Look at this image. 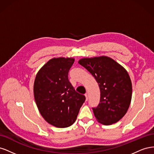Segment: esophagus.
<instances>
[{
  "instance_id": "1",
  "label": "esophagus",
  "mask_w": 154,
  "mask_h": 154,
  "mask_svg": "<svg viewBox=\"0 0 154 154\" xmlns=\"http://www.w3.org/2000/svg\"><path fill=\"white\" fill-rule=\"evenodd\" d=\"M85 97H86V101H87V100H88V94H87V93L85 94Z\"/></svg>"
}]
</instances>
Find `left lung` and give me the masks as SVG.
Instances as JSON below:
<instances>
[{
    "instance_id": "obj_1",
    "label": "left lung",
    "mask_w": 154,
    "mask_h": 154,
    "mask_svg": "<svg viewBox=\"0 0 154 154\" xmlns=\"http://www.w3.org/2000/svg\"><path fill=\"white\" fill-rule=\"evenodd\" d=\"M94 77L100 89V103L93 112L101 124L118 122L127 113L131 102L132 82L127 71L107 57L82 58L78 62Z\"/></svg>"
}]
</instances>
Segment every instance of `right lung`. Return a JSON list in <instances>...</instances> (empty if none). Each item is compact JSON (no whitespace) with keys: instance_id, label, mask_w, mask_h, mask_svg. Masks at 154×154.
<instances>
[{"instance_id":"right-lung-1","label":"right lung","mask_w":154,"mask_h":154,"mask_svg":"<svg viewBox=\"0 0 154 154\" xmlns=\"http://www.w3.org/2000/svg\"><path fill=\"white\" fill-rule=\"evenodd\" d=\"M74 62L72 58L51 59L37 73L34 96L41 115L46 122L58 128L72 125L85 101L68 78Z\"/></svg>"}]
</instances>
